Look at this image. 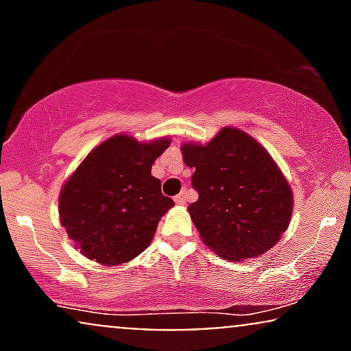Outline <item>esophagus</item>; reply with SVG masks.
<instances>
[{"label": "esophagus", "instance_id": "34e87169", "mask_svg": "<svg viewBox=\"0 0 351 351\" xmlns=\"http://www.w3.org/2000/svg\"><path fill=\"white\" fill-rule=\"evenodd\" d=\"M188 201V193L186 191H181L178 196H175V203L176 204H184Z\"/></svg>", "mask_w": 351, "mask_h": 351}]
</instances>
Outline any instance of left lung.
<instances>
[{"mask_svg": "<svg viewBox=\"0 0 351 351\" xmlns=\"http://www.w3.org/2000/svg\"><path fill=\"white\" fill-rule=\"evenodd\" d=\"M198 201L188 211L201 239L226 261L267 252L291 223L292 189L251 135L226 127L206 145L184 143Z\"/></svg>", "mask_w": 351, "mask_h": 351, "instance_id": "left-lung-1", "label": "left lung"}]
</instances>
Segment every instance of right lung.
<instances>
[{"label": "right lung", "instance_id": "add662e5", "mask_svg": "<svg viewBox=\"0 0 351 351\" xmlns=\"http://www.w3.org/2000/svg\"><path fill=\"white\" fill-rule=\"evenodd\" d=\"M170 138L138 143L114 135L95 147L66 181L59 196L60 224L87 259L119 265L143 252L171 206L152 165Z\"/></svg>", "mask_w": 351, "mask_h": 351}]
</instances>
